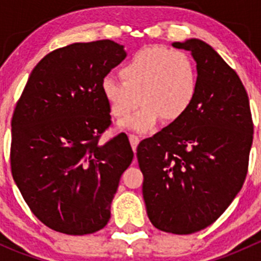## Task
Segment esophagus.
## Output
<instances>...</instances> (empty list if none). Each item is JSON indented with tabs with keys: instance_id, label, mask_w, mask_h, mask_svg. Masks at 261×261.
<instances>
[{
	"instance_id": "34e87169",
	"label": "esophagus",
	"mask_w": 261,
	"mask_h": 261,
	"mask_svg": "<svg viewBox=\"0 0 261 261\" xmlns=\"http://www.w3.org/2000/svg\"><path fill=\"white\" fill-rule=\"evenodd\" d=\"M128 139H130V144L133 146L134 151H136V147H138V144L140 143V138L138 135H134V134H130L128 135Z\"/></svg>"
}]
</instances>
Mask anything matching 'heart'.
<instances>
[{
    "instance_id": "1",
    "label": "heart",
    "mask_w": 261,
    "mask_h": 261,
    "mask_svg": "<svg viewBox=\"0 0 261 261\" xmlns=\"http://www.w3.org/2000/svg\"><path fill=\"white\" fill-rule=\"evenodd\" d=\"M117 81L103 78L102 94L116 118L126 117L139 103L138 111L120 123L138 133L152 130L162 118L177 121L196 98L198 73L192 58L181 50L146 48L136 51L120 68Z\"/></svg>"
}]
</instances>
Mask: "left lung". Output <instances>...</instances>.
<instances>
[{
    "label": "left lung",
    "mask_w": 261,
    "mask_h": 261,
    "mask_svg": "<svg viewBox=\"0 0 261 261\" xmlns=\"http://www.w3.org/2000/svg\"><path fill=\"white\" fill-rule=\"evenodd\" d=\"M192 53L198 89L191 109L138 146L143 196L152 225L188 235L212 225L243 188L252 144L249 97L238 73L198 39Z\"/></svg>",
    "instance_id": "8db88e82"
}]
</instances>
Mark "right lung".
Masks as SVG:
<instances>
[{
    "label": "right lung",
    "instance_id": "add662e5",
    "mask_svg": "<svg viewBox=\"0 0 261 261\" xmlns=\"http://www.w3.org/2000/svg\"><path fill=\"white\" fill-rule=\"evenodd\" d=\"M126 58L112 40L74 43L36 64L11 121V172L31 212L51 230L103 228L134 151L125 134L98 143L111 125L101 83Z\"/></svg>",
    "mask_w": 261,
    "mask_h": 261
}]
</instances>
